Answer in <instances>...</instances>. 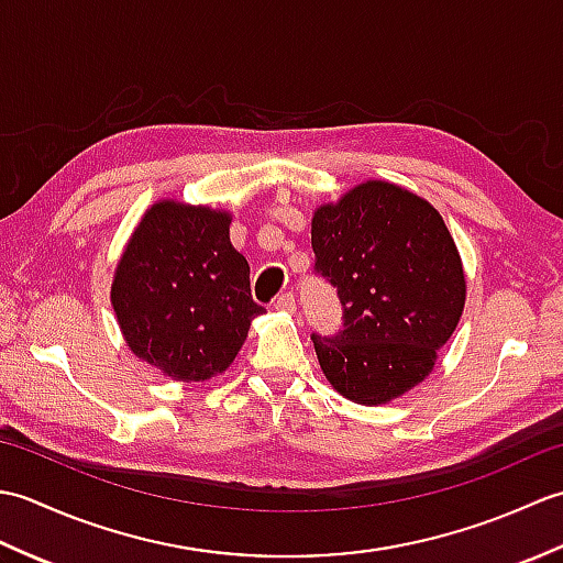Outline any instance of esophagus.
Here are the masks:
<instances>
[{
	"label": "esophagus",
	"mask_w": 563,
	"mask_h": 563,
	"mask_svg": "<svg viewBox=\"0 0 563 563\" xmlns=\"http://www.w3.org/2000/svg\"><path fill=\"white\" fill-rule=\"evenodd\" d=\"M275 309H278V312H288V314H292L295 312V297H292V292H283L278 300H275V305H273Z\"/></svg>",
	"instance_id": "1"
}]
</instances>
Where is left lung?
Instances as JSON below:
<instances>
[{
	"mask_svg": "<svg viewBox=\"0 0 563 563\" xmlns=\"http://www.w3.org/2000/svg\"><path fill=\"white\" fill-rule=\"evenodd\" d=\"M312 249L343 305L336 336H312L329 385L363 406L399 399L433 373L464 309L445 220L411 190L365 181L314 210Z\"/></svg>",
	"mask_w": 563,
	"mask_h": 563,
	"instance_id": "left-lung-1",
	"label": "left lung"
}]
</instances>
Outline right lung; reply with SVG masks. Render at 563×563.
<instances>
[{
  "label": "right lung",
  "instance_id": "1",
  "mask_svg": "<svg viewBox=\"0 0 563 563\" xmlns=\"http://www.w3.org/2000/svg\"><path fill=\"white\" fill-rule=\"evenodd\" d=\"M230 224L227 210L159 200L115 266L111 305L128 349L176 382L222 375L263 314Z\"/></svg>",
  "mask_w": 563,
  "mask_h": 563
}]
</instances>
